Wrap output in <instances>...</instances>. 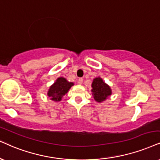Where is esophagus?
<instances>
[{
    "instance_id": "1",
    "label": "esophagus",
    "mask_w": 160,
    "mask_h": 160,
    "mask_svg": "<svg viewBox=\"0 0 160 160\" xmlns=\"http://www.w3.org/2000/svg\"><path fill=\"white\" fill-rule=\"evenodd\" d=\"M78 84H80V85L82 84V82H83V79H82V78H79L78 80Z\"/></svg>"
}]
</instances>
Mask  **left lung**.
<instances>
[{"mask_svg": "<svg viewBox=\"0 0 160 160\" xmlns=\"http://www.w3.org/2000/svg\"><path fill=\"white\" fill-rule=\"evenodd\" d=\"M92 96L98 102H102L106 100L112 94V90L100 77L95 78L92 83Z\"/></svg>", "mask_w": 160, "mask_h": 160, "instance_id": "1", "label": "left lung"}]
</instances>
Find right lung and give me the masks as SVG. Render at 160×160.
Segmentation results:
<instances>
[{
  "mask_svg": "<svg viewBox=\"0 0 160 160\" xmlns=\"http://www.w3.org/2000/svg\"><path fill=\"white\" fill-rule=\"evenodd\" d=\"M72 86H74V82H68L65 78L60 77L49 87L47 95L52 101L60 102L62 100V97L67 94Z\"/></svg>",
  "mask_w": 160,
  "mask_h": 160,
  "instance_id": "add662e5",
  "label": "right lung"
}]
</instances>
